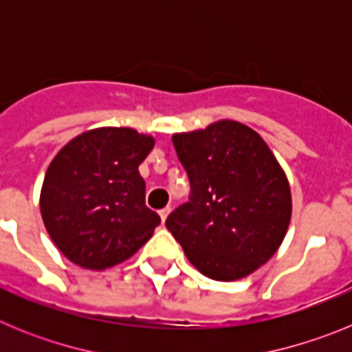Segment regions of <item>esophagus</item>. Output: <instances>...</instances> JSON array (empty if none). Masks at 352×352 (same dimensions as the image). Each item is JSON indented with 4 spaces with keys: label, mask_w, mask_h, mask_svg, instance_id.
Instances as JSON below:
<instances>
[{
    "label": "esophagus",
    "mask_w": 352,
    "mask_h": 352,
    "mask_svg": "<svg viewBox=\"0 0 352 352\" xmlns=\"http://www.w3.org/2000/svg\"><path fill=\"white\" fill-rule=\"evenodd\" d=\"M158 213H160V219H162V222H166L167 220V217H169V213H170V208L167 206V208H164V210H160L158 211Z\"/></svg>",
    "instance_id": "1"
}]
</instances>
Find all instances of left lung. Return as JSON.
<instances>
[{
    "mask_svg": "<svg viewBox=\"0 0 352 352\" xmlns=\"http://www.w3.org/2000/svg\"><path fill=\"white\" fill-rule=\"evenodd\" d=\"M173 144L190 195L167 217V229L208 278L248 276L287 232L292 203L284 169L259 133L239 121L174 133Z\"/></svg>",
    "mask_w": 352,
    "mask_h": 352,
    "instance_id": "8db88e82",
    "label": "left lung"
}]
</instances>
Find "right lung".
I'll list each match as a JSON object with an SVG mask.
<instances>
[{
	"label": "right lung",
	"mask_w": 352,
	"mask_h": 352,
	"mask_svg": "<svg viewBox=\"0 0 352 352\" xmlns=\"http://www.w3.org/2000/svg\"><path fill=\"white\" fill-rule=\"evenodd\" d=\"M155 139L126 126L80 133L52 158L42 192L43 226L61 254L86 270L113 268L153 236L139 166Z\"/></svg>",
	"instance_id": "obj_1"
}]
</instances>
